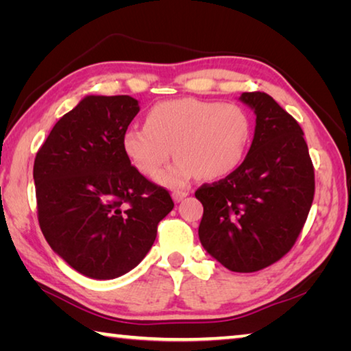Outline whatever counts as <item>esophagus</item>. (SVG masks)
Here are the masks:
<instances>
[{
    "label": "esophagus",
    "mask_w": 351,
    "mask_h": 351,
    "mask_svg": "<svg viewBox=\"0 0 351 351\" xmlns=\"http://www.w3.org/2000/svg\"><path fill=\"white\" fill-rule=\"evenodd\" d=\"M187 195H189V192H186V190H175V192L171 193V198H173L175 203H180V201L186 198Z\"/></svg>",
    "instance_id": "1"
}]
</instances>
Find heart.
<instances>
[{"label":"heart","mask_w":351,"mask_h":351,"mask_svg":"<svg viewBox=\"0 0 351 351\" xmlns=\"http://www.w3.org/2000/svg\"><path fill=\"white\" fill-rule=\"evenodd\" d=\"M251 134V121L241 106L182 97L153 105L147 125L128 127L122 145L145 176L156 175L175 150L176 162L156 181L181 189L195 176L212 181L232 173L246 156Z\"/></svg>","instance_id":"1"}]
</instances>
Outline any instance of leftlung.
<instances>
[{
	"instance_id": "1",
	"label": "left lung",
	"mask_w": 351,
	"mask_h": 351,
	"mask_svg": "<svg viewBox=\"0 0 351 351\" xmlns=\"http://www.w3.org/2000/svg\"><path fill=\"white\" fill-rule=\"evenodd\" d=\"M255 114L245 161L195 192L204 207L198 235L206 252L234 272H255L287 254L311 209L314 170L304 132L265 93H241Z\"/></svg>"
}]
</instances>
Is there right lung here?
I'll return each mask as SVG.
<instances>
[{
  "label": "right lung",
  "instance_id": "add662e5",
  "mask_svg": "<svg viewBox=\"0 0 351 351\" xmlns=\"http://www.w3.org/2000/svg\"><path fill=\"white\" fill-rule=\"evenodd\" d=\"M139 110L130 96H85L35 156L41 232L71 268L96 280L136 268L175 206L123 152V133Z\"/></svg>",
  "mask_w": 351,
  "mask_h": 351
}]
</instances>
